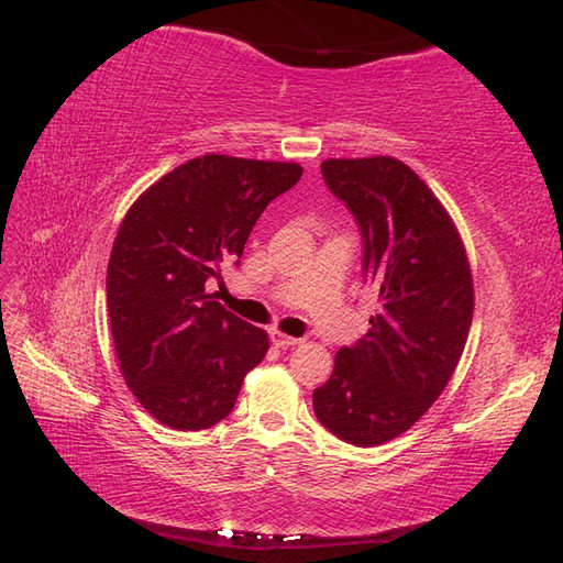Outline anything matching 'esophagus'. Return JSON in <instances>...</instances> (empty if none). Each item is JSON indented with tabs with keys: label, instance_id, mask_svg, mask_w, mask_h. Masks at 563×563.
Instances as JSON below:
<instances>
[{
	"label": "esophagus",
	"instance_id": "34e87169",
	"mask_svg": "<svg viewBox=\"0 0 563 563\" xmlns=\"http://www.w3.org/2000/svg\"><path fill=\"white\" fill-rule=\"evenodd\" d=\"M271 342L276 344V347H295V344H299L301 340L299 338H290V335H285V333H278V330H273L271 333Z\"/></svg>",
	"mask_w": 563,
	"mask_h": 563
}]
</instances>
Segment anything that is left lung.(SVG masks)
Here are the masks:
<instances>
[{"mask_svg": "<svg viewBox=\"0 0 563 563\" xmlns=\"http://www.w3.org/2000/svg\"><path fill=\"white\" fill-rule=\"evenodd\" d=\"M321 173L362 228L380 307L335 354L313 411L340 440L373 446L407 432L456 371L473 321L471 264L452 216L405 162L325 158Z\"/></svg>", "mask_w": 563, "mask_h": 563, "instance_id": "obj_1", "label": "left lung"}]
</instances>
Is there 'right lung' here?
<instances>
[{
  "label": "right lung",
  "mask_w": 563,
  "mask_h": 563,
  "mask_svg": "<svg viewBox=\"0 0 563 563\" xmlns=\"http://www.w3.org/2000/svg\"><path fill=\"white\" fill-rule=\"evenodd\" d=\"M299 178V164L205 154L128 209L107 268L109 321L125 385L158 423L216 426L266 356V330L225 311L207 283L221 280L268 201Z\"/></svg>",
  "instance_id": "1"
}]
</instances>
